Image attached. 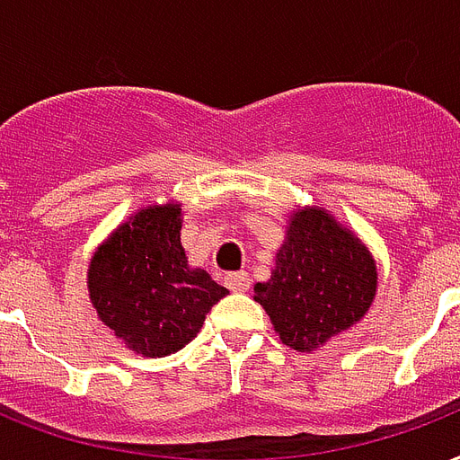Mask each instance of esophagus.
<instances>
[{"mask_svg": "<svg viewBox=\"0 0 460 460\" xmlns=\"http://www.w3.org/2000/svg\"><path fill=\"white\" fill-rule=\"evenodd\" d=\"M226 286L233 290V293H247L249 290V273L244 270H237V273H227Z\"/></svg>", "mask_w": 460, "mask_h": 460, "instance_id": "34e87169", "label": "esophagus"}]
</instances>
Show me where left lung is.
<instances>
[{
    "label": "left lung",
    "mask_w": 460,
    "mask_h": 460,
    "mask_svg": "<svg viewBox=\"0 0 460 460\" xmlns=\"http://www.w3.org/2000/svg\"><path fill=\"white\" fill-rule=\"evenodd\" d=\"M376 283L365 242L322 206H302L288 216L276 266L254 286V300L288 348L312 352L367 314Z\"/></svg>",
    "instance_id": "left-lung-1"
}]
</instances>
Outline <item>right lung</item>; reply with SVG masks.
<instances>
[{"label": "right lung", "instance_id": "obj_1", "mask_svg": "<svg viewBox=\"0 0 460 460\" xmlns=\"http://www.w3.org/2000/svg\"><path fill=\"white\" fill-rule=\"evenodd\" d=\"M85 283L98 319L144 358L181 350L227 295L187 261L177 201L141 206L119 223L91 256Z\"/></svg>", "mask_w": 460, "mask_h": 460}]
</instances>
